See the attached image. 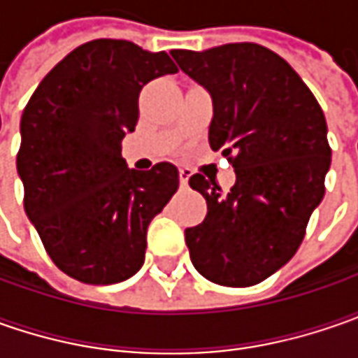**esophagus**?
<instances>
[{"label":"esophagus","instance_id":"34e87169","mask_svg":"<svg viewBox=\"0 0 358 358\" xmlns=\"http://www.w3.org/2000/svg\"><path fill=\"white\" fill-rule=\"evenodd\" d=\"M189 177H191V171L187 169V167H181L179 169V181H181V185L185 187L189 183Z\"/></svg>","mask_w":358,"mask_h":358}]
</instances>
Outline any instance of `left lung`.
<instances>
[{
  "label": "left lung",
  "mask_w": 358,
  "mask_h": 358,
  "mask_svg": "<svg viewBox=\"0 0 358 358\" xmlns=\"http://www.w3.org/2000/svg\"><path fill=\"white\" fill-rule=\"evenodd\" d=\"M177 65L211 93L209 145L237 175L229 193L195 173L207 217L185 229L195 268L225 287L265 281L296 253L331 167L321 105L295 69L257 43L173 49Z\"/></svg>",
  "instance_id": "left-lung-1"
}]
</instances>
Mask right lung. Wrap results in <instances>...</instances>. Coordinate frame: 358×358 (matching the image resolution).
Returning a JSON list of instances; mask_svg holds the SVG:
<instances>
[{
  "mask_svg": "<svg viewBox=\"0 0 358 358\" xmlns=\"http://www.w3.org/2000/svg\"><path fill=\"white\" fill-rule=\"evenodd\" d=\"M177 73L165 51L93 39L63 57L21 115L23 207L51 261L90 285L129 279L145 261L147 227L179 187L173 163L129 169L123 137L139 119V91Z\"/></svg>",
  "mask_w": 358,
  "mask_h": 358,
  "instance_id": "1",
  "label": "right lung"
}]
</instances>
